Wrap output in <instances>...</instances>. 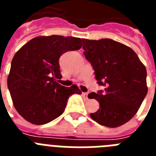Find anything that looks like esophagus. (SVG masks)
Instances as JSON below:
<instances>
[{
	"instance_id": "34e87169",
	"label": "esophagus",
	"mask_w": 156,
	"mask_h": 156,
	"mask_svg": "<svg viewBox=\"0 0 156 156\" xmlns=\"http://www.w3.org/2000/svg\"><path fill=\"white\" fill-rule=\"evenodd\" d=\"M82 94H83V97H84V99L85 100H88V98H87V94H88V93H87V92H83L82 93Z\"/></svg>"
}]
</instances>
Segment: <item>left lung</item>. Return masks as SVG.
I'll use <instances>...</instances> for the list:
<instances>
[{
    "instance_id": "left-lung-1",
    "label": "left lung",
    "mask_w": 156,
    "mask_h": 156,
    "mask_svg": "<svg viewBox=\"0 0 156 156\" xmlns=\"http://www.w3.org/2000/svg\"><path fill=\"white\" fill-rule=\"evenodd\" d=\"M85 58L91 63L104 91L90 93L100 105L92 119L107 127H118L134 116L148 93L145 66L131 48L111 39H82Z\"/></svg>"
}]
</instances>
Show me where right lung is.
Segmentation results:
<instances>
[{
	"instance_id": "right-lung-1",
	"label": "right lung",
	"mask_w": 156,
	"mask_h": 156,
	"mask_svg": "<svg viewBox=\"0 0 156 156\" xmlns=\"http://www.w3.org/2000/svg\"><path fill=\"white\" fill-rule=\"evenodd\" d=\"M80 38L52 35L30 40L16 53L8 76V87L14 107L33 124L43 125L65 111L73 94H80L76 85L62 86L59 58L65 52L82 47Z\"/></svg>"
}]
</instances>
